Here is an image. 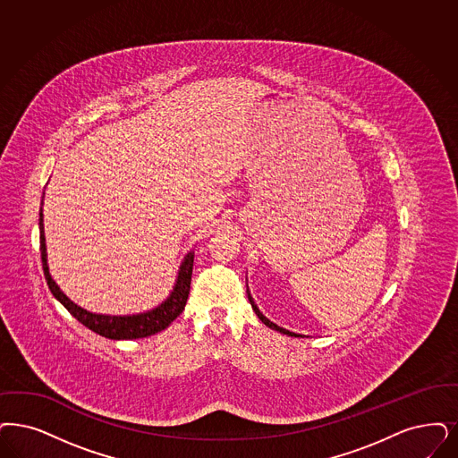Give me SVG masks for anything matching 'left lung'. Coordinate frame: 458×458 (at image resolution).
Returning <instances> with one entry per match:
<instances>
[{
  "label": "left lung",
  "mask_w": 458,
  "mask_h": 458,
  "mask_svg": "<svg viewBox=\"0 0 458 458\" xmlns=\"http://www.w3.org/2000/svg\"><path fill=\"white\" fill-rule=\"evenodd\" d=\"M248 299H250V302H251V307H253L254 312H256V316L261 319V322H265L268 327H271V329H275V331H280V333H284V335H288V336H297L295 333H290V331H287V329H284V327H280V326H276L275 322H271L270 319H267L261 312H259V309L254 305L253 297L250 295V292H248Z\"/></svg>",
  "instance_id": "obj_1"
}]
</instances>
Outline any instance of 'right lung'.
<instances>
[{"label":"right lung","mask_w":458,"mask_h":458,"mask_svg":"<svg viewBox=\"0 0 458 458\" xmlns=\"http://www.w3.org/2000/svg\"><path fill=\"white\" fill-rule=\"evenodd\" d=\"M38 229H40V258H42V268L44 276L47 280V285L51 288L52 295L64 305L71 316H74L78 321L91 329L93 333L110 339H137L146 338L156 335L163 329H166L171 322L174 321L187 305L188 293H190V284H191V271H193V253H188L185 261L180 267L176 285L173 288L170 297L153 310L144 314H134V316H103V314H93L81 309L80 305L71 302L68 297L61 292V288L55 285L52 280L49 267H47V254H46V237H44V216L40 208V219H38Z\"/></svg>","instance_id":"right-lung-1"}]
</instances>
